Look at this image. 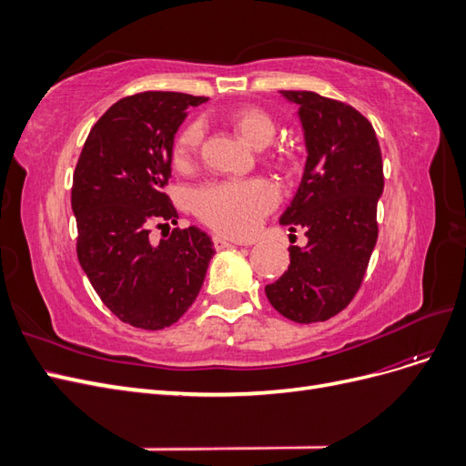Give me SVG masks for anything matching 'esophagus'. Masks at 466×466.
<instances>
[{"mask_svg": "<svg viewBox=\"0 0 466 466\" xmlns=\"http://www.w3.org/2000/svg\"><path fill=\"white\" fill-rule=\"evenodd\" d=\"M214 247H216V250H223V248L235 247V243H233V241H229V238H225V237L214 235Z\"/></svg>", "mask_w": 466, "mask_h": 466, "instance_id": "esophagus-1", "label": "esophagus"}]
</instances>
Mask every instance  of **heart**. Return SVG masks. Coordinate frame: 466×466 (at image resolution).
I'll return each mask as SVG.
<instances>
[{"mask_svg":"<svg viewBox=\"0 0 466 466\" xmlns=\"http://www.w3.org/2000/svg\"><path fill=\"white\" fill-rule=\"evenodd\" d=\"M235 132L252 147H266L276 136V122L262 108H241L231 115ZM204 122L194 120L180 130L173 161L188 165L204 142ZM279 198L274 182L266 178L214 180L194 188L190 204L194 214L209 228L229 237H247L258 229L260 221Z\"/></svg>","mask_w":466,"mask_h":466,"instance_id":"heart-1","label":"heart"}]
</instances>
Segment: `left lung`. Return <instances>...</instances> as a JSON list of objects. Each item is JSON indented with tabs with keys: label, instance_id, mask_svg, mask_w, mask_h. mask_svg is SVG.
I'll return each mask as SVG.
<instances>
[{
	"label": "left lung",
	"instance_id": "8db88e82",
	"mask_svg": "<svg viewBox=\"0 0 466 466\" xmlns=\"http://www.w3.org/2000/svg\"><path fill=\"white\" fill-rule=\"evenodd\" d=\"M298 105L307 161L291 204L279 218L305 229L307 245L289 247V266L266 298L279 315L311 324L329 320L354 299L377 243L383 159L371 122L313 91H281Z\"/></svg>",
	"mask_w": 466,
	"mask_h": 466
}]
</instances>
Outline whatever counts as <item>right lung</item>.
Segmentation results:
<instances>
[{
	"label": "right lung",
	"instance_id": "1",
	"mask_svg": "<svg viewBox=\"0 0 466 466\" xmlns=\"http://www.w3.org/2000/svg\"><path fill=\"white\" fill-rule=\"evenodd\" d=\"M206 96L147 91L120 98L93 126L74 173L77 258L93 289L122 322L161 330L188 311L216 255L198 228L153 245L151 225L178 219L163 192L188 106Z\"/></svg>",
	"mask_w": 466,
	"mask_h": 466
}]
</instances>
